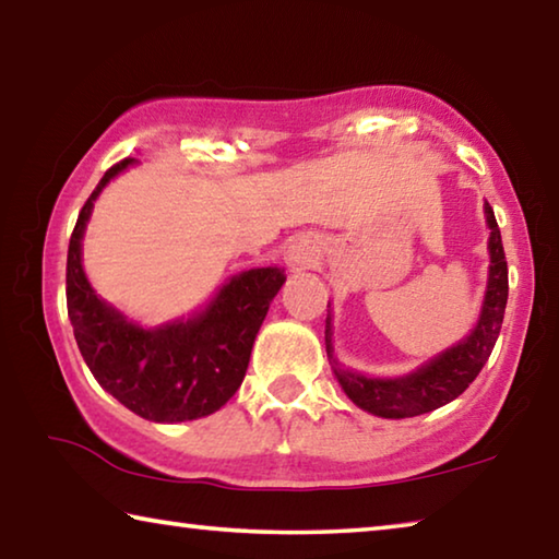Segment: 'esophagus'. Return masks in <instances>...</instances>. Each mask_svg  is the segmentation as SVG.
Here are the masks:
<instances>
[{
    "mask_svg": "<svg viewBox=\"0 0 559 559\" xmlns=\"http://www.w3.org/2000/svg\"><path fill=\"white\" fill-rule=\"evenodd\" d=\"M313 259H316L313 246H310L308 241H298V243L290 246L286 261H288L290 271H306L310 263H313Z\"/></svg>",
    "mask_w": 559,
    "mask_h": 559,
    "instance_id": "obj_1",
    "label": "esophagus"
}]
</instances>
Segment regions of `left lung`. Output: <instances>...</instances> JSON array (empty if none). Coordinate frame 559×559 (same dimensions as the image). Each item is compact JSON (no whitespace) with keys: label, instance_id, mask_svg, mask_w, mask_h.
<instances>
[{"label":"left lung","instance_id":"left-lung-1","mask_svg":"<svg viewBox=\"0 0 559 559\" xmlns=\"http://www.w3.org/2000/svg\"><path fill=\"white\" fill-rule=\"evenodd\" d=\"M486 224L490 229L488 239V286L484 308L476 328L471 330L466 340H461L441 355L429 359L419 370L404 377H365L353 370H345L333 357V318H325V349L328 359L333 362V372L337 377L343 392L353 400L359 409L370 412L382 419H406V416H419L439 409V406L456 400L466 392V386L476 380L484 370L490 353H493L496 340L503 325L506 302H508V263L503 241L496 214L486 202ZM330 308V302H328Z\"/></svg>","mask_w":559,"mask_h":559}]
</instances>
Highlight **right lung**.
<instances>
[{"mask_svg":"<svg viewBox=\"0 0 559 559\" xmlns=\"http://www.w3.org/2000/svg\"><path fill=\"white\" fill-rule=\"evenodd\" d=\"M132 163L126 157L112 165L83 204L69 241L66 306L75 343L103 390L143 419L192 421L222 409L241 386L253 340L286 276L276 266L243 271L192 318L150 330L130 323L91 288L81 241L96 197Z\"/></svg>","mask_w":559,"mask_h":559,"instance_id":"add662e5","label":"right lung"}]
</instances>
